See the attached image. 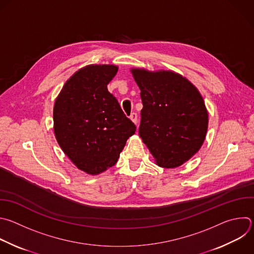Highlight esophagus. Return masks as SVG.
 Returning a JSON list of instances; mask_svg holds the SVG:
<instances>
[{"instance_id": "34e87169", "label": "esophagus", "mask_w": 254, "mask_h": 254, "mask_svg": "<svg viewBox=\"0 0 254 254\" xmlns=\"http://www.w3.org/2000/svg\"><path fill=\"white\" fill-rule=\"evenodd\" d=\"M129 119L131 120V122L133 123V124H137V115L135 114V113H132L131 115H130V117H129Z\"/></svg>"}]
</instances>
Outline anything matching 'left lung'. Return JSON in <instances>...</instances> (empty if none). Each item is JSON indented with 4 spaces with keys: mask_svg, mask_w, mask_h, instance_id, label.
Wrapping results in <instances>:
<instances>
[{
    "mask_svg": "<svg viewBox=\"0 0 254 254\" xmlns=\"http://www.w3.org/2000/svg\"><path fill=\"white\" fill-rule=\"evenodd\" d=\"M130 71L143 105L139 136L156 165L181 166L199 150L207 132L208 113L199 91L174 70Z\"/></svg>",
    "mask_w": 254,
    "mask_h": 254,
    "instance_id": "1",
    "label": "left lung"
}]
</instances>
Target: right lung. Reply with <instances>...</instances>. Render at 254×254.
I'll return each mask as SVG.
<instances>
[{"instance_id": "right-lung-1", "label": "right lung", "mask_w": 254, "mask_h": 254, "mask_svg": "<svg viewBox=\"0 0 254 254\" xmlns=\"http://www.w3.org/2000/svg\"><path fill=\"white\" fill-rule=\"evenodd\" d=\"M116 64H89L64 84L54 106L56 139L79 171L98 176L115 165L134 124L108 91Z\"/></svg>"}]
</instances>
